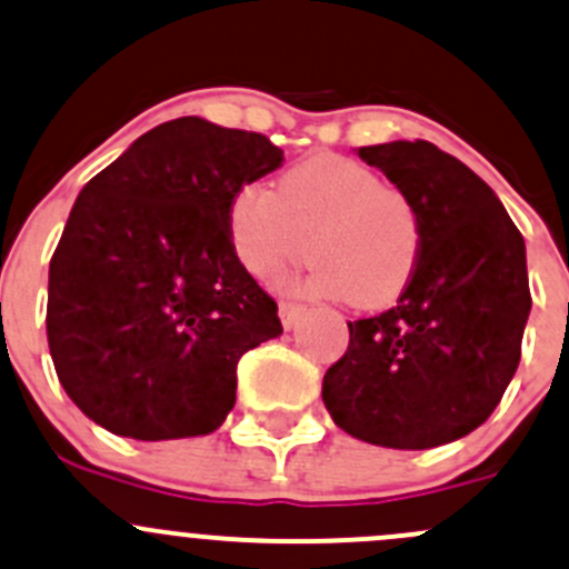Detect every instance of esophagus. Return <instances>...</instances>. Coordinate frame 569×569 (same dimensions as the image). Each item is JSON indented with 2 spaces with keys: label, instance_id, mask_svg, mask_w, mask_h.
Returning a JSON list of instances; mask_svg holds the SVG:
<instances>
[{
  "label": "esophagus",
  "instance_id": "obj_1",
  "mask_svg": "<svg viewBox=\"0 0 569 569\" xmlns=\"http://www.w3.org/2000/svg\"><path fill=\"white\" fill-rule=\"evenodd\" d=\"M278 313H280V321H283L286 330H291V327L300 321V316L305 313V308L300 302H291V300H280L278 302Z\"/></svg>",
  "mask_w": 569,
  "mask_h": 569
}]
</instances>
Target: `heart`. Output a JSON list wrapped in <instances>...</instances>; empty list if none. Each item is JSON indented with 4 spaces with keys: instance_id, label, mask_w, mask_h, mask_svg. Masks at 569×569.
<instances>
[{
    "instance_id": "b5f03b06",
    "label": "heart",
    "mask_w": 569,
    "mask_h": 569,
    "mask_svg": "<svg viewBox=\"0 0 569 569\" xmlns=\"http://www.w3.org/2000/svg\"><path fill=\"white\" fill-rule=\"evenodd\" d=\"M229 234L239 264L272 283L308 259L310 286L351 308H381L403 295L422 250V212L370 166L316 154L291 166L278 190L248 182L231 196Z\"/></svg>"
}]
</instances>
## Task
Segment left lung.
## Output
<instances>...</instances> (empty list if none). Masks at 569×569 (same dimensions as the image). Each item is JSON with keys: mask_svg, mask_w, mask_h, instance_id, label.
<instances>
[{"mask_svg": "<svg viewBox=\"0 0 569 569\" xmlns=\"http://www.w3.org/2000/svg\"><path fill=\"white\" fill-rule=\"evenodd\" d=\"M422 212V250L398 305L349 321L321 385L335 426L368 445L430 450L493 415L521 362L531 310L518 226L469 166L430 141L360 147Z\"/></svg>", "mask_w": 569, "mask_h": 569, "instance_id": "obj_1", "label": "left lung"}]
</instances>
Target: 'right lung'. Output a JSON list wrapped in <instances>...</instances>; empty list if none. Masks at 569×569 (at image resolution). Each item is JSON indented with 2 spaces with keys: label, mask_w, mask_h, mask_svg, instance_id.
I'll return each mask as SVG.
<instances>
[{
  "label": "right lung",
  "mask_w": 569,
  "mask_h": 569,
  "mask_svg": "<svg viewBox=\"0 0 569 569\" xmlns=\"http://www.w3.org/2000/svg\"><path fill=\"white\" fill-rule=\"evenodd\" d=\"M280 163L267 136L179 117L83 184L48 267L46 332L89 420L139 441L220 428L239 357L283 332L231 248L229 204Z\"/></svg>",
  "instance_id": "add662e5"
}]
</instances>
